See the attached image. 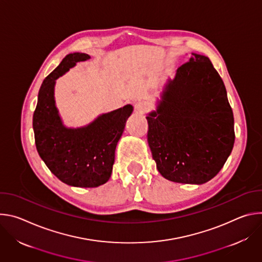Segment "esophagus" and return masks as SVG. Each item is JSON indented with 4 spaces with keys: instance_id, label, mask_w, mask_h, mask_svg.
Instances as JSON below:
<instances>
[{
    "instance_id": "34e87169",
    "label": "esophagus",
    "mask_w": 262,
    "mask_h": 262,
    "mask_svg": "<svg viewBox=\"0 0 262 262\" xmlns=\"http://www.w3.org/2000/svg\"><path fill=\"white\" fill-rule=\"evenodd\" d=\"M148 107H149V104L145 100H139L135 104V108L139 112V113H144V112L148 110Z\"/></svg>"
}]
</instances>
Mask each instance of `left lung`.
Returning a JSON list of instances; mask_svg holds the SVG:
<instances>
[{"instance_id":"obj_1","label":"left lung","mask_w":262,"mask_h":262,"mask_svg":"<svg viewBox=\"0 0 262 262\" xmlns=\"http://www.w3.org/2000/svg\"><path fill=\"white\" fill-rule=\"evenodd\" d=\"M146 119L152 158L168 180L205 183L220 172L232 151V108L225 85L205 56L193 53L177 69L157 111Z\"/></svg>"}]
</instances>
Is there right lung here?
Returning <instances> with one entry per match:
<instances>
[{
  "instance_id": "obj_1",
  "label": "right lung",
  "mask_w": 262,
  "mask_h": 262,
  "mask_svg": "<svg viewBox=\"0 0 262 262\" xmlns=\"http://www.w3.org/2000/svg\"><path fill=\"white\" fill-rule=\"evenodd\" d=\"M89 59L84 53L67 55L45 79L33 115L35 144L41 160L62 182L79 188H96L110 179L117 143L134 110L126 104L83 127L63 124L55 101L56 80Z\"/></svg>"
}]
</instances>
